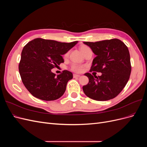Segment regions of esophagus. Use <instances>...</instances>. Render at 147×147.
<instances>
[{"instance_id":"esophagus-1","label":"esophagus","mask_w":147,"mask_h":147,"mask_svg":"<svg viewBox=\"0 0 147 147\" xmlns=\"http://www.w3.org/2000/svg\"><path fill=\"white\" fill-rule=\"evenodd\" d=\"M73 76H74V78H76V77H79L80 76V75H77V74H74V75H73Z\"/></svg>"}]
</instances>
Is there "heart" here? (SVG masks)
I'll use <instances>...</instances> for the list:
<instances>
[{"label": "heart", "mask_w": 147, "mask_h": 147, "mask_svg": "<svg viewBox=\"0 0 147 147\" xmlns=\"http://www.w3.org/2000/svg\"><path fill=\"white\" fill-rule=\"evenodd\" d=\"M90 48L86 46V45H82L80 47V51L83 53L84 55L85 54V53L88 50H90ZM69 52L67 51V53H65L64 55V58L66 59L67 57H68L69 56ZM70 70H72V72H74L75 73H80L82 72L83 70V65H80V64H73L70 65Z\"/></svg>", "instance_id": "1"}]
</instances>
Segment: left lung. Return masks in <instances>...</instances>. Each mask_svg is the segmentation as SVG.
I'll return each mask as SVG.
<instances>
[{
	"instance_id": "left-lung-1",
	"label": "left lung",
	"mask_w": 147,
	"mask_h": 147,
	"mask_svg": "<svg viewBox=\"0 0 147 147\" xmlns=\"http://www.w3.org/2000/svg\"><path fill=\"white\" fill-rule=\"evenodd\" d=\"M83 43L96 55L90 71L102 73L98 77L90 73L84 74L89 78V83L83 86L84 94L99 101L115 98L130 77L131 64L127 46L118 38Z\"/></svg>"
}]
</instances>
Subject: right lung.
I'll use <instances>...</instances> for the list:
<instances>
[{
	"instance_id": "add662e5",
	"label": "right lung",
	"mask_w": 147,
	"mask_h": 147,
	"mask_svg": "<svg viewBox=\"0 0 147 147\" xmlns=\"http://www.w3.org/2000/svg\"><path fill=\"white\" fill-rule=\"evenodd\" d=\"M77 43L37 38L26 44L18 67L21 80L31 94L43 100H54L64 94L72 73L64 70L56 76L51 70L64 63L62 55Z\"/></svg>"
}]
</instances>
